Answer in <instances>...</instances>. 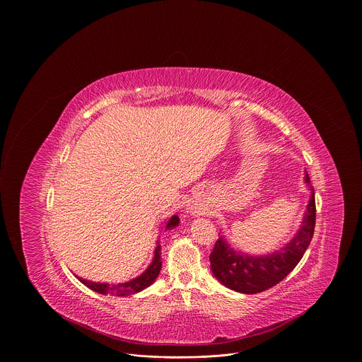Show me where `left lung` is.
I'll list each match as a JSON object with an SVG mask.
<instances>
[{"label": "left lung", "mask_w": 362, "mask_h": 362, "mask_svg": "<svg viewBox=\"0 0 362 362\" xmlns=\"http://www.w3.org/2000/svg\"><path fill=\"white\" fill-rule=\"evenodd\" d=\"M305 183L311 186L308 173ZM315 190L311 186V197L296 236L279 252L253 257L235 252L223 238H219L209 256L215 278L236 292L259 293L279 284L299 264L305 250L313 240L315 229Z\"/></svg>", "instance_id": "1"}]
</instances>
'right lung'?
Instances as JSON below:
<instances>
[{"label":"right lung","instance_id":"1","mask_svg":"<svg viewBox=\"0 0 362 362\" xmlns=\"http://www.w3.org/2000/svg\"><path fill=\"white\" fill-rule=\"evenodd\" d=\"M179 223V218L175 215L170 218V221L166 225V229H172ZM162 269V257H160V246L156 247L154 250V257L153 262L150 264V267L136 279L126 282V284H119V285H109V284H97V282H91V281H86V279H80L86 286H88L90 289L103 293V295H117V296H126V295H133L136 292H140L141 289L147 288L148 285H151L154 282V279L158 278L159 272Z\"/></svg>","mask_w":362,"mask_h":362}]
</instances>
